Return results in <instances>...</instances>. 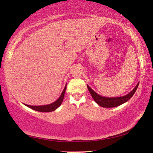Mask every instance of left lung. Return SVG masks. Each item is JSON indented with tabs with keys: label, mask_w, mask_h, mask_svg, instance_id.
I'll return each mask as SVG.
<instances>
[{
	"label": "left lung",
	"mask_w": 153,
	"mask_h": 153,
	"mask_svg": "<svg viewBox=\"0 0 153 153\" xmlns=\"http://www.w3.org/2000/svg\"><path fill=\"white\" fill-rule=\"evenodd\" d=\"M139 83L136 85V87L131 91L130 93L127 94V95L123 96V97H102V96L98 95L97 93H95L93 89L91 88L88 85H87L88 89L91 93L92 97L95 100V102L97 103L98 105L102 106V107L105 108H111V107H116V106H120L123 104L125 102L128 101L130 98L132 97L134 94L137 91L138 86H139Z\"/></svg>",
	"instance_id": "8db88e82"
}]
</instances>
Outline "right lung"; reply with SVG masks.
Masks as SVG:
<instances>
[{"label": "right lung", "instance_id": "add662e5", "mask_svg": "<svg viewBox=\"0 0 153 153\" xmlns=\"http://www.w3.org/2000/svg\"><path fill=\"white\" fill-rule=\"evenodd\" d=\"M66 91V86L65 87V88L62 91V93L60 95V97L58 99L55 101L53 103L50 104H47V105H43V106H30V105H28V104H25V105L28 106V107L32 108L33 110L37 111L39 112H51L53 111H55L56 108L59 107L60 106V104H62V100H63L64 98V95H65V93Z\"/></svg>", "mask_w": 153, "mask_h": 153}]
</instances>
